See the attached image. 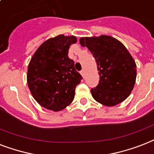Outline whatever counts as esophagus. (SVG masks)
I'll return each instance as SVG.
<instances>
[{
  "label": "esophagus",
  "instance_id": "obj_1",
  "mask_svg": "<svg viewBox=\"0 0 154 154\" xmlns=\"http://www.w3.org/2000/svg\"><path fill=\"white\" fill-rule=\"evenodd\" d=\"M80 74L82 75V76H84V74H85V71H84V70H82V71H80Z\"/></svg>",
  "mask_w": 154,
  "mask_h": 154
}]
</instances>
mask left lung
Segmentation results:
<instances>
[{
    "mask_svg": "<svg viewBox=\"0 0 154 154\" xmlns=\"http://www.w3.org/2000/svg\"><path fill=\"white\" fill-rule=\"evenodd\" d=\"M96 58L100 82L91 90L92 97L103 105L112 107L128 98L137 78V65L126 47L108 35L79 39Z\"/></svg>",
    "mask_w": 154,
    "mask_h": 154,
    "instance_id": "1",
    "label": "left lung"
}]
</instances>
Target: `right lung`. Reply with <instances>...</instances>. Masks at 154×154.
Masks as SVG:
<instances>
[{"instance_id":"1","label":"right lung","mask_w":154,"mask_h":154,"mask_svg":"<svg viewBox=\"0 0 154 154\" xmlns=\"http://www.w3.org/2000/svg\"><path fill=\"white\" fill-rule=\"evenodd\" d=\"M76 37L60 34L47 39L32 56L27 71V83L34 100L43 108L58 112L71 104L82 76L68 57Z\"/></svg>"}]
</instances>
